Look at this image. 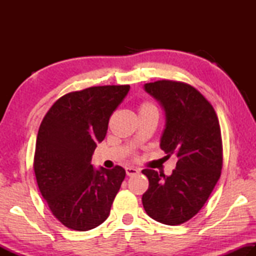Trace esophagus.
Listing matches in <instances>:
<instances>
[{"label":"esophagus","instance_id":"esophagus-1","mask_svg":"<svg viewBox=\"0 0 256 256\" xmlns=\"http://www.w3.org/2000/svg\"><path fill=\"white\" fill-rule=\"evenodd\" d=\"M125 172H126L128 176H133V175L138 174V170H136V168L134 167H126L125 168Z\"/></svg>","mask_w":256,"mask_h":256}]
</instances>
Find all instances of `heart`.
I'll list each match as a JSON object with an SVG mask.
<instances>
[{"instance_id": "1", "label": "heart", "mask_w": 256, "mask_h": 256, "mask_svg": "<svg viewBox=\"0 0 256 256\" xmlns=\"http://www.w3.org/2000/svg\"><path fill=\"white\" fill-rule=\"evenodd\" d=\"M151 108H154V105H151L150 102H144L140 106V110H151Z\"/></svg>"}]
</instances>
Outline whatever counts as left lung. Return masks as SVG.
Listing matches in <instances>:
<instances>
[{
    "mask_svg": "<svg viewBox=\"0 0 256 256\" xmlns=\"http://www.w3.org/2000/svg\"><path fill=\"white\" fill-rule=\"evenodd\" d=\"M146 92L162 104L166 128L160 148L178 160L170 176L142 170L149 188L142 196L146 214L177 226L193 218L209 198L222 175V140L214 108L188 84L158 80L144 84Z\"/></svg>",
    "mask_w": 256,
    "mask_h": 256,
    "instance_id": "obj_1",
    "label": "left lung"
}]
</instances>
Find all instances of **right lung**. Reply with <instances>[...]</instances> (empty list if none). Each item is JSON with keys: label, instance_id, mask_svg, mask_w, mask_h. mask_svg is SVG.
<instances>
[{"label": "right lung", "instance_id": "right-lung-1", "mask_svg": "<svg viewBox=\"0 0 256 256\" xmlns=\"http://www.w3.org/2000/svg\"><path fill=\"white\" fill-rule=\"evenodd\" d=\"M130 90L90 86L66 94L47 112L38 130L34 172L52 214L68 229L86 232L108 218L125 170H96L92 158L108 122Z\"/></svg>", "mask_w": 256, "mask_h": 256}]
</instances>
